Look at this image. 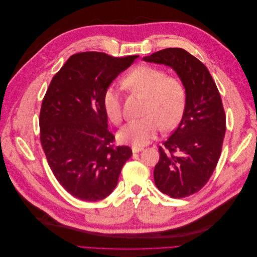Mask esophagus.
Segmentation results:
<instances>
[{"instance_id": "34e87169", "label": "esophagus", "mask_w": 257, "mask_h": 257, "mask_svg": "<svg viewBox=\"0 0 257 257\" xmlns=\"http://www.w3.org/2000/svg\"><path fill=\"white\" fill-rule=\"evenodd\" d=\"M132 151H133V153H138L143 151V148H139V147H132Z\"/></svg>"}]
</instances>
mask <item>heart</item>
Returning <instances> with one entry per match:
<instances>
[{
	"label": "heart",
	"instance_id": "obj_1",
	"mask_svg": "<svg viewBox=\"0 0 257 257\" xmlns=\"http://www.w3.org/2000/svg\"><path fill=\"white\" fill-rule=\"evenodd\" d=\"M127 90L146 97L143 118L124 125L118 134L120 142L134 147H143L157 137L163 128H174L180 122L186 104V92L183 83L175 77H166L162 69L148 65L134 68L123 79ZM103 108L114 124L122 120L120 93L113 85L103 94Z\"/></svg>",
	"mask_w": 257,
	"mask_h": 257
}]
</instances>
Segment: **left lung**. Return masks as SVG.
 Instances as JSON below:
<instances>
[{"label": "left lung", "instance_id": "obj_1", "mask_svg": "<svg viewBox=\"0 0 257 257\" xmlns=\"http://www.w3.org/2000/svg\"><path fill=\"white\" fill-rule=\"evenodd\" d=\"M144 61L172 67L185 88L182 119L159 147L153 175L162 193L173 198L190 196L208 182L220 159L226 118L219 90L208 68L184 49L160 50Z\"/></svg>", "mask_w": 257, "mask_h": 257}]
</instances>
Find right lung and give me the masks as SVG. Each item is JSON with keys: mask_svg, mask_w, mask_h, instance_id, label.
<instances>
[{"mask_svg": "<svg viewBox=\"0 0 257 257\" xmlns=\"http://www.w3.org/2000/svg\"><path fill=\"white\" fill-rule=\"evenodd\" d=\"M138 56L81 52L54 75L40 114L41 143L59 183L74 197L96 201L114 190L130 147H114L103 94Z\"/></svg>", "mask_w": 257, "mask_h": 257, "instance_id": "1", "label": "right lung"}]
</instances>
